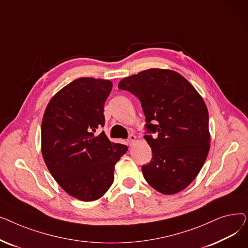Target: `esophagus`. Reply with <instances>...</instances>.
I'll return each mask as SVG.
<instances>
[{
	"label": "esophagus",
	"mask_w": 248,
	"mask_h": 248,
	"mask_svg": "<svg viewBox=\"0 0 248 248\" xmlns=\"http://www.w3.org/2000/svg\"><path fill=\"white\" fill-rule=\"evenodd\" d=\"M136 140H137V137L135 136V135H131L128 137V139H127V144L129 145V146H132L134 142L136 141Z\"/></svg>",
	"instance_id": "34e87169"
}]
</instances>
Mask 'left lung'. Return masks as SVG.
<instances>
[{
    "label": "left lung",
    "instance_id": "left-lung-1",
    "mask_svg": "<svg viewBox=\"0 0 248 248\" xmlns=\"http://www.w3.org/2000/svg\"><path fill=\"white\" fill-rule=\"evenodd\" d=\"M119 88L136 95L146 116L153 158L141 167L148 183L165 195L187 188L210 149L209 115L202 96L174 70L151 68L124 78Z\"/></svg>",
    "mask_w": 248,
    "mask_h": 248
}]
</instances>
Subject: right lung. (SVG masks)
Segmentation results:
<instances>
[{"mask_svg": "<svg viewBox=\"0 0 248 248\" xmlns=\"http://www.w3.org/2000/svg\"><path fill=\"white\" fill-rule=\"evenodd\" d=\"M111 88L109 80L78 78L50 99L42 119L41 151L49 172L65 192L84 202L106 194L115 164L127 151L104 132L96 134Z\"/></svg>", "mask_w": 248, "mask_h": 248, "instance_id": "1", "label": "right lung"}]
</instances>
